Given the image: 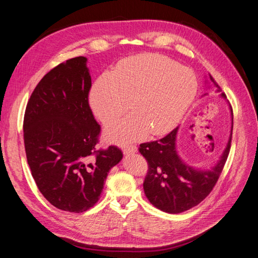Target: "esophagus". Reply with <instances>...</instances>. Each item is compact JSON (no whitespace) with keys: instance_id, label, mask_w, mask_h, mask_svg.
I'll use <instances>...</instances> for the list:
<instances>
[{"instance_id":"esophagus-1","label":"esophagus","mask_w":258,"mask_h":258,"mask_svg":"<svg viewBox=\"0 0 258 258\" xmlns=\"http://www.w3.org/2000/svg\"><path fill=\"white\" fill-rule=\"evenodd\" d=\"M138 151V148L136 145H128L123 148V154L124 155H129L132 153H136Z\"/></svg>"}]
</instances>
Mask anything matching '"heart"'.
I'll return each mask as SVG.
<instances>
[{
  "mask_svg": "<svg viewBox=\"0 0 258 258\" xmlns=\"http://www.w3.org/2000/svg\"><path fill=\"white\" fill-rule=\"evenodd\" d=\"M198 82L191 70L158 53H141L120 60L110 74L93 84L89 102L104 124L115 122L107 138L118 144L161 136L176 127L196 98Z\"/></svg>",
  "mask_w": 258,
  "mask_h": 258,
  "instance_id": "obj_1",
  "label": "heart"
}]
</instances>
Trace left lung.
Returning a JSON list of instances; mask_svg holds the SVG:
<instances>
[{"mask_svg": "<svg viewBox=\"0 0 258 258\" xmlns=\"http://www.w3.org/2000/svg\"><path fill=\"white\" fill-rule=\"evenodd\" d=\"M210 80L222 91L215 80ZM226 97L225 93H222ZM232 112V110H231ZM177 127L157 141L140 144L139 152L147 161L143 188L151 204L167 213L177 214L199 205L212 191L229 155L232 130L227 147L217 165L209 171L195 170L179 159L175 150Z\"/></svg>", "mask_w": 258, "mask_h": 258, "instance_id": "left-lung-1", "label": "left lung"}]
</instances>
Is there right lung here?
<instances>
[{"instance_id": "1", "label": "right lung", "mask_w": 258, "mask_h": 258, "mask_svg": "<svg viewBox=\"0 0 258 258\" xmlns=\"http://www.w3.org/2000/svg\"><path fill=\"white\" fill-rule=\"evenodd\" d=\"M85 57L54 67L36 85L23 118L27 160L38 190L57 209L95 206L108 171L122 158L115 145L97 150L101 127L89 105Z\"/></svg>"}]
</instances>
